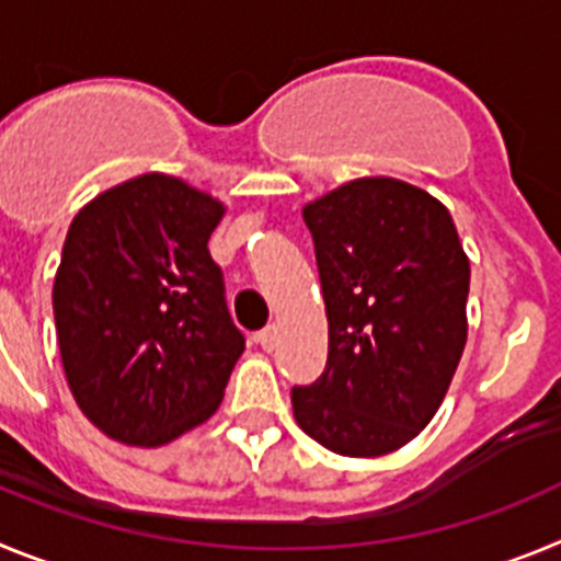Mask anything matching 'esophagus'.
<instances>
[{"mask_svg":"<svg viewBox=\"0 0 561 561\" xmlns=\"http://www.w3.org/2000/svg\"><path fill=\"white\" fill-rule=\"evenodd\" d=\"M255 340H257V345H261V348H264V351H272V348H275L277 329H275V325H266L264 331H257Z\"/></svg>","mask_w":561,"mask_h":561,"instance_id":"1","label":"esophagus"}]
</instances>
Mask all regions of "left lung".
<instances>
[{"label": "left lung", "instance_id": "1", "mask_svg": "<svg viewBox=\"0 0 561 561\" xmlns=\"http://www.w3.org/2000/svg\"><path fill=\"white\" fill-rule=\"evenodd\" d=\"M329 314V362L291 388L306 435L348 458L404 447L447 396L466 345L469 257L427 191L368 176L304 207Z\"/></svg>", "mask_w": 561, "mask_h": 561}]
</instances>
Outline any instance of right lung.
I'll list each match as a JSON object with an SVG mask.
<instances>
[{"instance_id": "right-lung-1", "label": "right lung", "mask_w": 561, "mask_h": 561, "mask_svg": "<svg viewBox=\"0 0 561 561\" xmlns=\"http://www.w3.org/2000/svg\"><path fill=\"white\" fill-rule=\"evenodd\" d=\"M225 207L165 173L89 202L53 286L58 348L78 408L108 438L162 447L221 404L244 334L207 241Z\"/></svg>"}]
</instances>
